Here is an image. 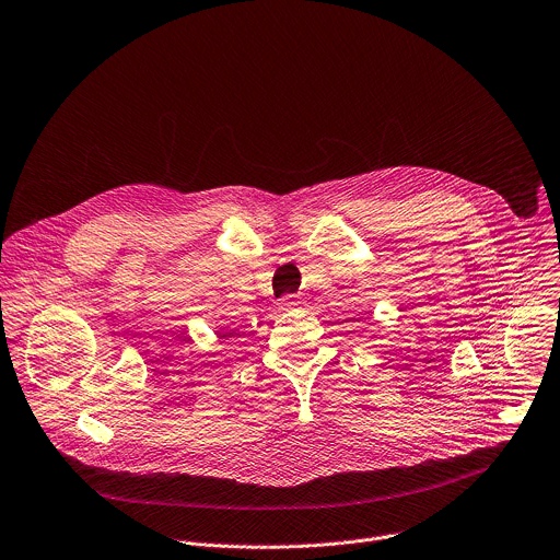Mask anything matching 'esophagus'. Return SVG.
I'll use <instances>...</instances> for the list:
<instances>
[{"label": "esophagus", "mask_w": 560, "mask_h": 560, "mask_svg": "<svg viewBox=\"0 0 560 560\" xmlns=\"http://www.w3.org/2000/svg\"><path fill=\"white\" fill-rule=\"evenodd\" d=\"M296 305H299L296 296H294V294H288V296H283V299H281L279 310H290V307H296Z\"/></svg>", "instance_id": "34e87169"}]
</instances>
